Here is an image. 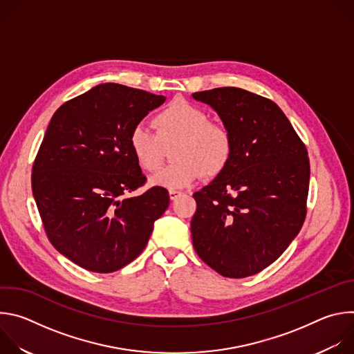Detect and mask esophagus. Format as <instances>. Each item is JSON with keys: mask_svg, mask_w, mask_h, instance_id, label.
I'll return each mask as SVG.
<instances>
[{"mask_svg": "<svg viewBox=\"0 0 354 354\" xmlns=\"http://www.w3.org/2000/svg\"><path fill=\"white\" fill-rule=\"evenodd\" d=\"M180 194H182V192H179V190H169V197H171V200L178 198Z\"/></svg>", "mask_w": 354, "mask_h": 354, "instance_id": "34e87169", "label": "esophagus"}]
</instances>
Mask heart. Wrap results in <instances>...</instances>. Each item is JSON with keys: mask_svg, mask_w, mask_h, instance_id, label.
<instances>
[{"mask_svg": "<svg viewBox=\"0 0 354 354\" xmlns=\"http://www.w3.org/2000/svg\"><path fill=\"white\" fill-rule=\"evenodd\" d=\"M153 124L157 134L142 124L133 127L129 147L137 165L144 172H157L165 162L167 147H174V164L151 178V185L165 189H183L203 174L217 176L232 156V136L203 109L186 100H174L160 111Z\"/></svg>", "mask_w": 354, "mask_h": 354, "instance_id": "1", "label": "heart"}]
</instances>
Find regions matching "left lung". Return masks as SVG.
<instances>
[{
	"mask_svg": "<svg viewBox=\"0 0 354 354\" xmlns=\"http://www.w3.org/2000/svg\"><path fill=\"white\" fill-rule=\"evenodd\" d=\"M210 105L232 136L225 169L193 194L196 254L224 277L242 279L272 265L307 216L310 158L273 100L224 86L192 95Z\"/></svg>",
	"mask_w": 354,
	"mask_h": 354,
	"instance_id": "obj_1",
	"label": "left lung"
}]
</instances>
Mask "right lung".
<instances>
[{
	"mask_svg": "<svg viewBox=\"0 0 354 354\" xmlns=\"http://www.w3.org/2000/svg\"><path fill=\"white\" fill-rule=\"evenodd\" d=\"M164 102L162 95L100 84L67 100L47 126L32 168L33 197L48 241L89 272L133 262L169 206L161 186L129 196L147 180L130 131Z\"/></svg>",
	"mask_w": 354,
	"mask_h": 354,
	"instance_id": "add662e5",
	"label": "right lung"
}]
</instances>
